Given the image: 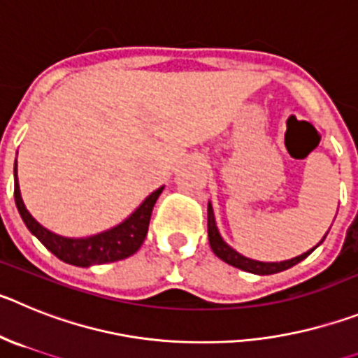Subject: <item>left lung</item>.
Here are the masks:
<instances>
[{"label":"left lung","instance_id":"1","mask_svg":"<svg viewBox=\"0 0 358 358\" xmlns=\"http://www.w3.org/2000/svg\"><path fill=\"white\" fill-rule=\"evenodd\" d=\"M207 212H208V215H207L208 243H210L212 251H214L215 257H219V259L223 260V262L230 264V266H234V267H239V269H243V271L255 273V275H275V273L285 271V269H289V267L296 266V264L301 262L303 259H307L312 251H314V248H312L310 251H307V253H303V255H299V257H296V259H291V260H283V262H259V260L246 259V257H243L235 250H231V248L228 246L223 239H221V235H219V231H217V227H215L214 210H212L210 203H208Z\"/></svg>","mask_w":358,"mask_h":358}]
</instances>
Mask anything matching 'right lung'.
<instances>
[{"instance_id": "obj_1", "label": "right lung", "mask_w": 358, "mask_h": 358, "mask_svg": "<svg viewBox=\"0 0 358 358\" xmlns=\"http://www.w3.org/2000/svg\"><path fill=\"white\" fill-rule=\"evenodd\" d=\"M15 166H17V160H15ZM14 175L15 205H17L19 214H21L22 221H24L28 230H30L55 257H59L64 262L80 267H89L94 266V264L115 262V260H123L128 259L130 255H134L135 251L141 248V244L144 243V239H146L151 212H153V207H155L157 199H159L160 192H162L164 189V187H160L155 192H151V194L144 199L143 205H141L124 223L117 224V227L112 228V230L92 235V237H87V239H67V237H62V235H57L53 234V231L46 230V228L41 227V224L31 217V214L27 210L24 203H22L21 192H19L17 167L14 169Z\"/></svg>"}]
</instances>
